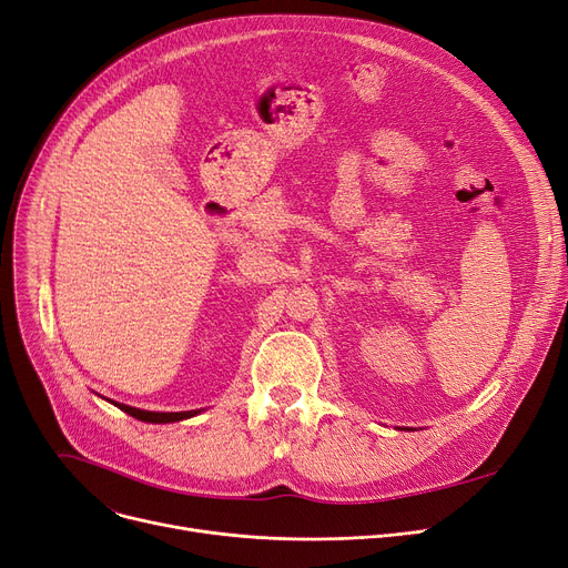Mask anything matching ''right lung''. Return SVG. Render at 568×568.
<instances>
[{
  "label": "right lung",
  "mask_w": 568,
  "mask_h": 568,
  "mask_svg": "<svg viewBox=\"0 0 568 568\" xmlns=\"http://www.w3.org/2000/svg\"><path fill=\"white\" fill-rule=\"evenodd\" d=\"M119 409L135 416L140 422L146 424H172V422H182V419H191L200 409H191V412H146V409H138V407H129L124 403H114Z\"/></svg>",
  "instance_id": "add662e5"
}]
</instances>
